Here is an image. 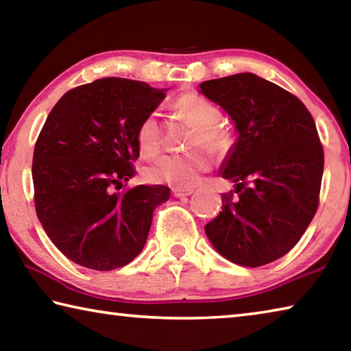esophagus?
Listing matches in <instances>:
<instances>
[{"label": "esophagus", "mask_w": 351, "mask_h": 351, "mask_svg": "<svg viewBox=\"0 0 351 351\" xmlns=\"http://www.w3.org/2000/svg\"><path fill=\"white\" fill-rule=\"evenodd\" d=\"M171 193H173V197L176 198H182V197H189V195L193 193L192 189H173L171 190Z\"/></svg>", "instance_id": "34e87169"}]
</instances>
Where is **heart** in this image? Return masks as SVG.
Masks as SVG:
<instances>
[{"label": "heart", "instance_id": "1", "mask_svg": "<svg viewBox=\"0 0 351 351\" xmlns=\"http://www.w3.org/2000/svg\"><path fill=\"white\" fill-rule=\"evenodd\" d=\"M173 110L187 125L195 128L190 138V148L204 147L213 156H226L234 147V136L228 127L219 123L221 110L195 91L184 93L173 102ZM139 152L142 156L152 158L161 152L162 136L158 119L148 114L142 119L136 133ZM210 169V159L204 152H192L189 154H169L147 165L144 178L148 182L167 184L175 189H187L199 181V176Z\"/></svg>", "mask_w": 351, "mask_h": 351}]
</instances>
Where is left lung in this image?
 <instances>
[{
    "instance_id": "8db88e82",
    "label": "left lung",
    "mask_w": 351,
    "mask_h": 351,
    "mask_svg": "<svg viewBox=\"0 0 351 351\" xmlns=\"http://www.w3.org/2000/svg\"><path fill=\"white\" fill-rule=\"evenodd\" d=\"M199 86L239 130L221 171L235 189L221 195L223 210L206 235L237 265H268L297 245L316 215L324 173L316 123L299 97L251 73Z\"/></svg>"
}]
</instances>
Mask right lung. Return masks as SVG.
<instances>
[{
  "label": "right lung",
  "mask_w": 351,
  "mask_h": 351,
  "mask_svg": "<svg viewBox=\"0 0 351 351\" xmlns=\"http://www.w3.org/2000/svg\"><path fill=\"white\" fill-rule=\"evenodd\" d=\"M165 90L104 77L64 93L35 142L34 201L51 241L96 271L128 265L144 247L165 186L127 187L139 158L136 133Z\"/></svg>",
  "instance_id": "right-lung-1"
}]
</instances>
